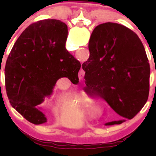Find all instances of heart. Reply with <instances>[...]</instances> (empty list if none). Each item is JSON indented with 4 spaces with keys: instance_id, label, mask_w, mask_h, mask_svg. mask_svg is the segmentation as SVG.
Listing matches in <instances>:
<instances>
[{
    "instance_id": "b5f03b06",
    "label": "heart",
    "mask_w": 156,
    "mask_h": 156,
    "mask_svg": "<svg viewBox=\"0 0 156 156\" xmlns=\"http://www.w3.org/2000/svg\"><path fill=\"white\" fill-rule=\"evenodd\" d=\"M80 100L82 103L83 107L87 110H90L93 108L97 103V98L94 95L88 94L84 92L81 93Z\"/></svg>"
}]
</instances>
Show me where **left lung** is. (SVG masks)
<instances>
[{
  "mask_svg": "<svg viewBox=\"0 0 156 156\" xmlns=\"http://www.w3.org/2000/svg\"><path fill=\"white\" fill-rule=\"evenodd\" d=\"M90 57L83 63L85 90L100 95L121 116L120 124L138 113L148 100L150 66L142 43L130 29L114 23L95 27Z\"/></svg>",
  "mask_w": 156,
  "mask_h": 156,
  "instance_id": "1",
  "label": "left lung"
}]
</instances>
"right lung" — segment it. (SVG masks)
Returning <instances> with one entry per match:
<instances>
[{
  "mask_svg": "<svg viewBox=\"0 0 156 156\" xmlns=\"http://www.w3.org/2000/svg\"><path fill=\"white\" fill-rule=\"evenodd\" d=\"M68 27L57 19L30 25L11 51L5 69L11 105L34 124L47 122L39 105L50 98L56 82L66 77L79 82L80 62L66 50Z\"/></svg>",
  "mask_w": 156,
  "mask_h": 156,
  "instance_id": "add662e5",
  "label": "right lung"
}]
</instances>
